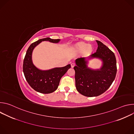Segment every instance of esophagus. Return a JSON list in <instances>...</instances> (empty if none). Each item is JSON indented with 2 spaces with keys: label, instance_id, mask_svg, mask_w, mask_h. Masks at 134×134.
<instances>
[{
  "label": "esophagus",
  "instance_id": "esophagus-1",
  "mask_svg": "<svg viewBox=\"0 0 134 134\" xmlns=\"http://www.w3.org/2000/svg\"><path fill=\"white\" fill-rule=\"evenodd\" d=\"M75 66V63H72V64H71V68H74Z\"/></svg>",
  "mask_w": 134,
  "mask_h": 134
}]
</instances>
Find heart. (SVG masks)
Returning a JSON list of instances; mask_svg holds the SVG:
<instances>
[{
  "label": "heart",
  "instance_id": "b5f03b06",
  "mask_svg": "<svg viewBox=\"0 0 134 134\" xmlns=\"http://www.w3.org/2000/svg\"><path fill=\"white\" fill-rule=\"evenodd\" d=\"M72 50L76 52H84L85 55H89L93 51V48L84 42H79L71 47Z\"/></svg>",
  "mask_w": 134,
  "mask_h": 134
}]
</instances>
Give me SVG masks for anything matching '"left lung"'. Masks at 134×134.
<instances>
[{
  "label": "left lung",
  "mask_w": 134,
  "mask_h": 134,
  "mask_svg": "<svg viewBox=\"0 0 134 134\" xmlns=\"http://www.w3.org/2000/svg\"><path fill=\"white\" fill-rule=\"evenodd\" d=\"M96 41L98 45L97 52L87 59H101V68L97 70L88 68L86 58L76 59V66L74 67L76 90L87 97H97L105 92L115 79L117 73V62L114 53L101 42Z\"/></svg>",
  "instance_id": "obj_1"
}]
</instances>
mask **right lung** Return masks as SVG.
Wrapping results in <instances>:
<instances>
[{
    "instance_id": "1",
    "label": "right lung",
    "mask_w": 134,
    "mask_h": 134,
    "mask_svg": "<svg viewBox=\"0 0 134 134\" xmlns=\"http://www.w3.org/2000/svg\"><path fill=\"white\" fill-rule=\"evenodd\" d=\"M60 39H52L46 37L32 43L29 47L23 62V70L26 80L35 91L43 94H49L58 88L61 78L71 67L69 64L65 67L54 68L42 70L36 68L33 64L32 54L34 48L42 41H48L58 43Z\"/></svg>"
}]
</instances>
